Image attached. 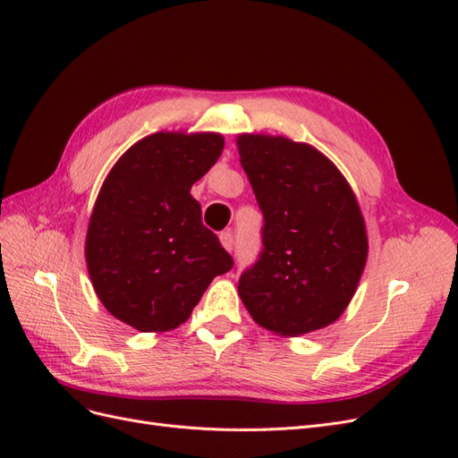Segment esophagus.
Masks as SVG:
<instances>
[{
    "mask_svg": "<svg viewBox=\"0 0 458 458\" xmlns=\"http://www.w3.org/2000/svg\"><path fill=\"white\" fill-rule=\"evenodd\" d=\"M219 241H221V244H224V248L227 252H231L233 248H234V237H233V233L231 231H224L219 234Z\"/></svg>",
    "mask_w": 458,
    "mask_h": 458,
    "instance_id": "1",
    "label": "esophagus"
}]
</instances>
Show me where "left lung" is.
Returning <instances> with one entry per match:
<instances>
[{"mask_svg": "<svg viewBox=\"0 0 458 458\" xmlns=\"http://www.w3.org/2000/svg\"><path fill=\"white\" fill-rule=\"evenodd\" d=\"M237 145L263 214V248L241 275V300L259 327L281 336L325 328L348 308L367 263L353 191L306 143L242 133Z\"/></svg>", "mask_w": 458, "mask_h": 458, "instance_id": "1", "label": "left lung"}]
</instances>
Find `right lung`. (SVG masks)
I'll use <instances>...</instances> for the list:
<instances>
[{
	"instance_id": "obj_1",
	"label": "right lung",
	"mask_w": 458,
	"mask_h": 458,
	"mask_svg": "<svg viewBox=\"0 0 458 458\" xmlns=\"http://www.w3.org/2000/svg\"><path fill=\"white\" fill-rule=\"evenodd\" d=\"M221 150L219 133L158 131L130 147L106 175L86 261L97 296L122 323L141 332L177 328L214 276L233 267L191 197Z\"/></svg>"
}]
</instances>
